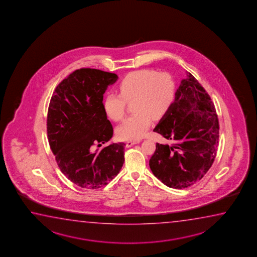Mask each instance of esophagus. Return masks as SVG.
Listing matches in <instances>:
<instances>
[{
  "instance_id": "1",
  "label": "esophagus",
  "mask_w": 257,
  "mask_h": 257,
  "mask_svg": "<svg viewBox=\"0 0 257 257\" xmlns=\"http://www.w3.org/2000/svg\"><path fill=\"white\" fill-rule=\"evenodd\" d=\"M140 143H141V141H129L126 143V147L127 148H130V147L134 146L135 144Z\"/></svg>"
}]
</instances>
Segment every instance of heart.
<instances>
[{"label": "heart", "mask_w": 257, "mask_h": 257, "mask_svg": "<svg viewBox=\"0 0 257 257\" xmlns=\"http://www.w3.org/2000/svg\"><path fill=\"white\" fill-rule=\"evenodd\" d=\"M119 93L108 92L104 99L106 114L119 121L125 113V104L135 99V113L117 127L116 135L124 141H138L146 135L152 117L161 118L174 103L176 83L172 75L154 69L129 73L118 84Z\"/></svg>", "instance_id": "1"}]
</instances>
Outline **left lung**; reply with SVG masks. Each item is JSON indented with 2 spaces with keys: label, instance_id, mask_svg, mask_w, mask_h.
Instances as JSON below:
<instances>
[{
  "label": "left lung",
  "instance_id": "8db88e82",
  "mask_svg": "<svg viewBox=\"0 0 257 257\" xmlns=\"http://www.w3.org/2000/svg\"><path fill=\"white\" fill-rule=\"evenodd\" d=\"M154 132L174 141L156 145L150 159L156 177L173 189L188 188L204 177L216 156L219 121L209 95L190 73Z\"/></svg>",
  "mask_w": 257,
  "mask_h": 257
}]
</instances>
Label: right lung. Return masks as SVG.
<instances>
[{
    "label": "right lung",
    "instance_id": "right-lung-1",
    "mask_svg": "<svg viewBox=\"0 0 257 257\" xmlns=\"http://www.w3.org/2000/svg\"><path fill=\"white\" fill-rule=\"evenodd\" d=\"M117 78L114 73L80 68L56 87L50 101L47 135L51 150L62 174L83 189L107 185L124 162L123 143H112L100 151L92 149L113 136L103 94Z\"/></svg>",
    "mask_w": 257,
    "mask_h": 257
}]
</instances>
